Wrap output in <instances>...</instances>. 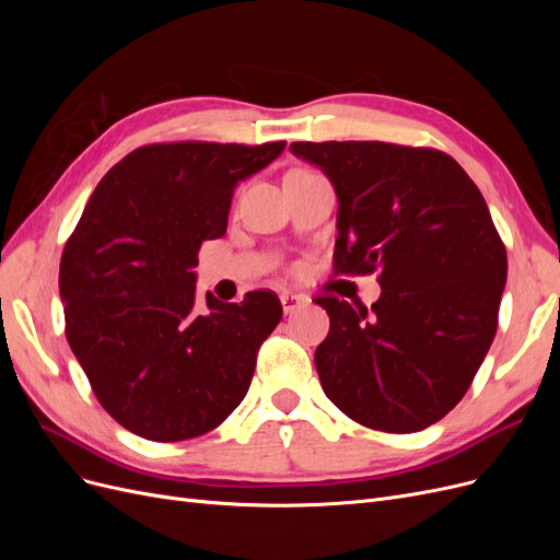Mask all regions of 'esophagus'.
<instances>
[{"instance_id": "esophagus-1", "label": "esophagus", "mask_w": 560, "mask_h": 560, "mask_svg": "<svg viewBox=\"0 0 560 560\" xmlns=\"http://www.w3.org/2000/svg\"><path fill=\"white\" fill-rule=\"evenodd\" d=\"M280 303H282L284 315H290V313L299 311L301 306H306L308 299L301 296V294H294V292H282V294H280Z\"/></svg>"}]
</instances>
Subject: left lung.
<instances>
[{
	"label": "left lung",
	"mask_w": 560,
	"mask_h": 560,
	"mask_svg": "<svg viewBox=\"0 0 560 560\" xmlns=\"http://www.w3.org/2000/svg\"><path fill=\"white\" fill-rule=\"evenodd\" d=\"M334 184L336 273H374L381 299L354 311L315 299L325 395L364 428L409 434L460 401L493 343L506 252L477 184L448 154L387 142H292Z\"/></svg>",
	"instance_id": "left-lung-1"
}]
</instances>
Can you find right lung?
I'll use <instances>...</instances> for the list:
<instances>
[{"instance_id":"1","label":"right lung","mask_w":560,"mask_h":560,"mask_svg":"<svg viewBox=\"0 0 560 560\" xmlns=\"http://www.w3.org/2000/svg\"><path fill=\"white\" fill-rule=\"evenodd\" d=\"M284 142H173L100 179L60 259L65 334L103 409L151 442L214 430L247 395L282 317L273 292L196 303L198 249L222 238L238 182Z\"/></svg>"}]
</instances>
